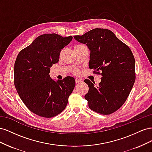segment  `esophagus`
<instances>
[{"instance_id": "esophagus-1", "label": "esophagus", "mask_w": 152, "mask_h": 152, "mask_svg": "<svg viewBox=\"0 0 152 152\" xmlns=\"http://www.w3.org/2000/svg\"><path fill=\"white\" fill-rule=\"evenodd\" d=\"M81 82H82L81 80H80V79H75V82H76V84L80 83Z\"/></svg>"}]
</instances>
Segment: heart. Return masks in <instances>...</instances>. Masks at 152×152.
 Masks as SVG:
<instances>
[{"mask_svg": "<svg viewBox=\"0 0 152 152\" xmlns=\"http://www.w3.org/2000/svg\"><path fill=\"white\" fill-rule=\"evenodd\" d=\"M77 46H79V45H77ZM79 71L78 70H74V74H75V75H78V74H79Z\"/></svg>", "mask_w": 152, "mask_h": 152, "instance_id": "1", "label": "heart"}]
</instances>
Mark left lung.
Listing matches in <instances>:
<instances>
[{
	"instance_id": "obj_1",
	"label": "left lung",
	"mask_w": 152,
	"mask_h": 152,
	"mask_svg": "<svg viewBox=\"0 0 152 152\" xmlns=\"http://www.w3.org/2000/svg\"><path fill=\"white\" fill-rule=\"evenodd\" d=\"M73 37L87 45L90 50L89 68L102 76L97 87L88 79L84 80L89 86L84 98L89 108L103 115L116 112L125 103L136 79L131 50L108 29L94 28Z\"/></svg>"
}]
</instances>
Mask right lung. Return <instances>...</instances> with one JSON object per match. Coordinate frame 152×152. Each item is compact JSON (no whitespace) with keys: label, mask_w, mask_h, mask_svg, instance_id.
<instances>
[{"label":"right lung","mask_w":152,"mask_h":152,"mask_svg":"<svg viewBox=\"0 0 152 152\" xmlns=\"http://www.w3.org/2000/svg\"><path fill=\"white\" fill-rule=\"evenodd\" d=\"M72 39L56 34L41 35L18 54L15 86L26 107L39 116L51 118L62 112L74 89L73 77L55 82L49 74L50 68L59 61L61 49Z\"/></svg>","instance_id":"obj_1"}]
</instances>
